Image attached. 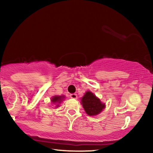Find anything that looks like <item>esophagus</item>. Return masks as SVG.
Wrapping results in <instances>:
<instances>
[{
  "label": "esophagus",
  "instance_id": "34e87169",
  "mask_svg": "<svg viewBox=\"0 0 153 153\" xmlns=\"http://www.w3.org/2000/svg\"><path fill=\"white\" fill-rule=\"evenodd\" d=\"M69 97H70L71 98H73V99H77V96L76 94H71L69 95Z\"/></svg>",
  "mask_w": 153,
  "mask_h": 153
}]
</instances>
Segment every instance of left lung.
Returning <instances> with one entry per match:
<instances>
[{"label": "left lung", "mask_w": 153, "mask_h": 153, "mask_svg": "<svg viewBox=\"0 0 153 153\" xmlns=\"http://www.w3.org/2000/svg\"><path fill=\"white\" fill-rule=\"evenodd\" d=\"M82 104L85 111L90 116L99 114L105 107V105L91 92H87L82 98Z\"/></svg>", "instance_id": "1"}]
</instances>
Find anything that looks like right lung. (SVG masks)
<instances>
[{"mask_svg": "<svg viewBox=\"0 0 153 153\" xmlns=\"http://www.w3.org/2000/svg\"><path fill=\"white\" fill-rule=\"evenodd\" d=\"M64 98V97H63V96H59V97H58V96H55V97H54L53 98H52V100H51V101H52V102H53V103H60L61 101H62V100H63V98ZM56 106H58V105H56Z\"/></svg>", "mask_w": 153, "mask_h": 153, "instance_id": "right-lung-1", "label": "right lung"}]
</instances>
